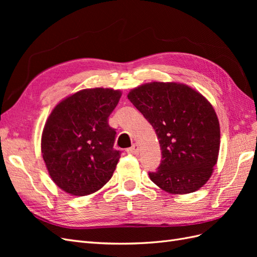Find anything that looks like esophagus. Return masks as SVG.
<instances>
[{
    "label": "esophagus",
    "mask_w": 257,
    "mask_h": 257,
    "mask_svg": "<svg viewBox=\"0 0 257 257\" xmlns=\"http://www.w3.org/2000/svg\"><path fill=\"white\" fill-rule=\"evenodd\" d=\"M127 151L132 154H138L139 153V147H138L137 144H133Z\"/></svg>",
    "instance_id": "obj_1"
}]
</instances>
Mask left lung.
Listing matches in <instances>:
<instances>
[{
  "label": "left lung",
  "instance_id": "1",
  "mask_svg": "<svg viewBox=\"0 0 257 257\" xmlns=\"http://www.w3.org/2000/svg\"><path fill=\"white\" fill-rule=\"evenodd\" d=\"M127 98L159 138L162 161L151 181L172 194L200 189L211 177L220 150V124L212 105L185 84L151 82Z\"/></svg>",
  "mask_w": 257,
  "mask_h": 257
}]
</instances>
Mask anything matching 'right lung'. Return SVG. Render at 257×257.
Returning <instances> with one entry per match:
<instances>
[{
  "label": "right lung",
  "mask_w": 257,
  "mask_h": 257,
  "mask_svg": "<svg viewBox=\"0 0 257 257\" xmlns=\"http://www.w3.org/2000/svg\"><path fill=\"white\" fill-rule=\"evenodd\" d=\"M121 92L85 89L59 103L45 124L42 154L60 189L75 196L98 191L110 180L121 152L108 118Z\"/></svg>",
  "instance_id": "1"
}]
</instances>
